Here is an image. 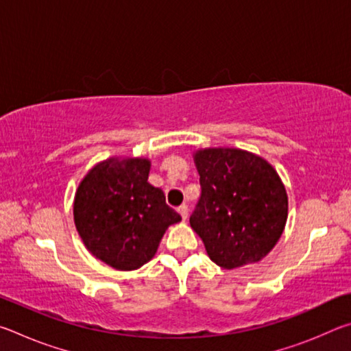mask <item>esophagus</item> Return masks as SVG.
I'll list each match as a JSON object with an SVG mask.
<instances>
[{
  "label": "esophagus",
  "mask_w": 351,
  "mask_h": 351,
  "mask_svg": "<svg viewBox=\"0 0 351 351\" xmlns=\"http://www.w3.org/2000/svg\"><path fill=\"white\" fill-rule=\"evenodd\" d=\"M178 212H180V215H181V218L184 219V221H186V219H187V217H189V207H187L186 204H182V206H180V207H178Z\"/></svg>",
  "instance_id": "esophagus-1"
}]
</instances>
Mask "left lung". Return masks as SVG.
<instances>
[{"label": "left lung", "instance_id": "1", "mask_svg": "<svg viewBox=\"0 0 351 351\" xmlns=\"http://www.w3.org/2000/svg\"><path fill=\"white\" fill-rule=\"evenodd\" d=\"M193 161L201 198L190 226L207 255L224 269L257 263L287 224L288 195L280 176L266 159L241 148H198Z\"/></svg>", "mask_w": 351, "mask_h": 351}]
</instances>
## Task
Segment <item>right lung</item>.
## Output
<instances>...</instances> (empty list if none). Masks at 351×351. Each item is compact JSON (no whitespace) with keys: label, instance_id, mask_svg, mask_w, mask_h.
<instances>
[{"label":"right lung","instance_id":"add662e5","mask_svg":"<svg viewBox=\"0 0 351 351\" xmlns=\"http://www.w3.org/2000/svg\"><path fill=\"white\" fill-rule=\"evenodd\" d=\"M148 158L112 156L83 176L74 197V224L94 257L117 271L150 261L169 226L181 217L148 182Z\"/></svg>","mask_w":351,"mask_h":351}]
</instances>
